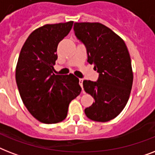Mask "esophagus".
<instances>
[{"mask_svg":"<svg viewBox=\"0 0 155 155\" xmlns=\"http://www.w3.org/2000/svg\"><path fill=\"white\" fill-rule=\"evenodd\" d=\"M79 84H80V87H83V80L82 79H80V80H79Z\"/></svg>","mask_w":155,"mask_h":155,"instance_id":"34e87169","label":"esophagus"}]
</instances>
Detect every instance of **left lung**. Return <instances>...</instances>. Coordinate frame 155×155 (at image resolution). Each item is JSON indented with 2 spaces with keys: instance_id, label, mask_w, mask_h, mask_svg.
I'll return each mask as SVG.
<instances>
[{
  "instance_id": "obj_1",
  "label": "left lung",
  "mask_w": 155,
  "mask_h": 155,
  "mask_svg": "<svg viewBox=\"0 0 155 155\" xmlns=\"http://www.w3.org/2000/svg\"><path fill=\"white\" fill-rule=\"evenodd\" d=\"M74 31L86 47L87 62L99 73L97 81L83 82L85 92L95 100L84 113L94 121L106 122L120 114L130 98L134 75L127 47L101 23L75 22Z\"/></svg>"
}]
</instances>
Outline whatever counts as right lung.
I'll use <instances>...</instances> for the list:
<instances>
[{"label":"right lung","instance_id":"right-lung-1","mask_svg":"<svg viewBox=\"0 0 155 155\" xmlns=\"http://www.w3.org/2000/svg\"><path fill=\"white\" fill-rule=\"evenodd\" d=\"M73 21L47 24L34 30L21 50L16 82L23 103L37 120L45 124L67 117L68 105L81 92L73 74L55 75L57 47L69 34Z\"/></svg>","mask_w":155,"mask_h":155}]
</instances>
